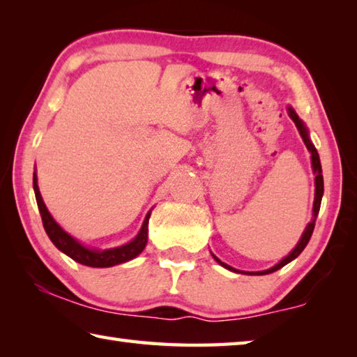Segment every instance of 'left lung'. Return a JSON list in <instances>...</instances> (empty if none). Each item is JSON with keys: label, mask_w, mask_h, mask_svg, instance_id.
<instances>
[{"label": "left lung", "mask_w": 357, "mask_h": 357, "mask_svg": "<svg viewBox=\"0 0 357 357\" xmlns=\"http://www.w3.org/2000/svg\"><path fill=\"white\" fill-rule=\"evenodd\" d=\"M288 114H289V118L293 119V123L296 124V128H298L299 134H301V137H302V140H304V144L307 146V149H309V153L312 154V168H313V173H315V202H313V219H312V222L309 223V225L305 227L304 233H302V236H301V239H299L298 245H296L294 249H293L291 252H289V255L283 258L280 263H277V264L274 266V268L266 269V271H259V273H250V274H257V275H264V274L275 273V271H279L280 268H283V266L288 264L289 261H293V259H294L296 257L301 255V252L305 249V245L309 244V241H310V238H312L313 228H315V220H317L318 213H319V206H321V198H323V192H324V183H323L321 162H319L318 151H317L315 146H313V144H312L310 138H309V132H307L304 123H302V121L299 119V116H298V114H296V112L293 110L291 107H288ZM213 257H214V255H213ZM214 259H215V261L219 263V264H222L223 268H227V269H229V271H236V269H233L231 266L222 263L220 259L217 258V257H214ZM236 273H238V271H236Z\"/></svg>", "instance_id": "obj_1"}]
</instances>
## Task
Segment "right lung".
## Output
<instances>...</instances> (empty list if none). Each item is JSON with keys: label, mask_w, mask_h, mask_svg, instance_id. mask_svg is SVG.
Wrapping results in <instances>:
<instances>
[{"label": "right lung", "mask_w": 357, "mask_h": 357, "mask_svg": "<svg viewBox=\"0 0 357 357\" xmlns=\"http://www.w3.org/2000/svg\"><path fill=\"white\" fill-rule=\"evenodd\" d=\"M33 187L36 193V202H38V208L42 217V223H44V228H45V233L48 234V238H50L52 243L55 244L59 250L66 253L68 257H70L72 259H75L77 263L91 266V268H110V266L126 263L129 261V259L135 258L137 255H140L144 249V245H146L148 222H149L151 211L146 214V217H144L142 229L138 231L135 239H132L129 244L114 247V249H108V250L88 249V247L82 245L77 239L72 238L70 234L66 233L64 229L55 222V219H53L52 214L48 213L45 203L40 197L36 172L33 174Z\"/></svg>", "instance_id": "obj_1"}]
</instances>
